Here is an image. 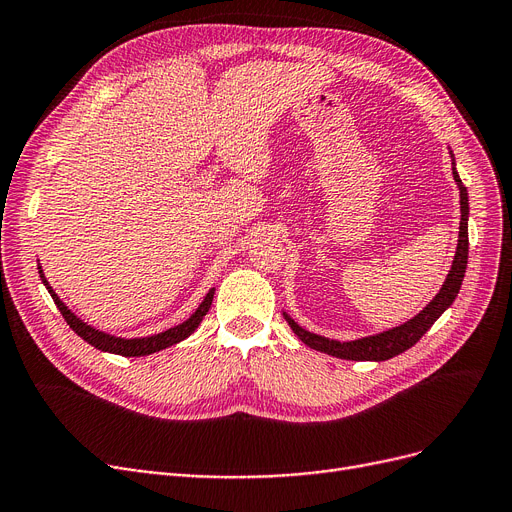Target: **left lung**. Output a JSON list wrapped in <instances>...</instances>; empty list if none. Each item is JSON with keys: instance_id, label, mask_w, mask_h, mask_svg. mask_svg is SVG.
Masks as SVG:
<instances>
[{"instance_id": "8db88e82", "label": "left lung", "mask_w": 512, "mask_h": 512, "mask_svg": "<svg viewBox=\"0 0 512 512\" xmlns=\"http://www.w3.org/2000/svg\"><path fill=\"white\" fill-rule=\"evenodd\" d=\"M449 155H452V174H454V180L460 189V233H458V248H456L452 269H449L439 294L431 302H428L414 319L393 327V330H386L376 336H365V338L351 340V342L330 340L325 336L313 334L309 330H304V327H300L288 313H283L285 321H288V325L292 327V332L306 346H311V349H315V351L327 353V355L338 357V359L386 361L395 355H401L407 349H412V346L428 330H431L433 323L449 309V306H452V302L456 300V296L460 292V285H462V279L466 273V262H468V193L458 176L454 153L449 151Z\"/></svg>"}]
</instances>
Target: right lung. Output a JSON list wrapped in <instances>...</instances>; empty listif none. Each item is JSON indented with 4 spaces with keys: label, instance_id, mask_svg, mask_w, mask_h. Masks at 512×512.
<instances>
[{
    "label": "right lung",
    "instance_id": "1",
    "mask_svg": "<svg viewBox=\"0 0 512 512\" xmlns=\"http://www.w3.org/2000/svg\"><path fill=\"white\" fill-rule=\"evenodd\" d=\"M37 269H39V277H42V281L46 285V290L50 292L54 304L58 306V311L63 313V317H65V321H67L71 330L79 338H84L88 344H92L94 349L105 351V353H113V355H121V357H145V355L163 351V349H168V346L189 338L197 330V325L201 323V319L208 315L212 300H214V292H216L212 288L206 294V298H203V302L197 306V311L187 321H182L180 325L170 327V330H166V332H159V334L147 336V338H119V336H111V334H105L100 330H94L92 325L84 323L75 313H71L69 306L58 298V294L52 290V285L46 281L44 271H42V267H39V264H37Z\"/></svg>",
    "mask_w": 512,
    "mask_h": 512
}]
</instances>
